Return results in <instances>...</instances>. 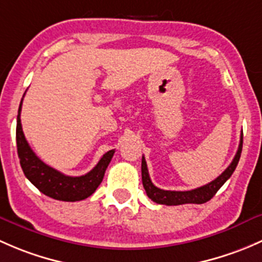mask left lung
<instances>
[{
  "instance_id": "8db88e82",
  "label": "left lung",
  "mask_w": 262,
  "mask_h": 262,
  "mask_svg": "<svg viewBox=\"0 0 262 262\" xmlns=\"http://www.w3.org/2000/svg\"><path fill=\"white\" fill-rule=\"evenodd\" d=\"M242 142H244V134H241L238 150H237L233 160H232L230 166H228V168L226 169L220 177L215 178L213 182L203 185V187L196 188V189L185 190V191L164 190V189H160V188L155 187L150 179L146 161H145V158L142 156V161H141L142 184H144L145 191H146L147 196H149L151 201L155 202V203L165 204V206H179V204H187V203L203 204L206 203V202L211 201L213 196H214V194L220 190V188L222 187V185L230 179L231 175L233 174L234 169H236L237 164H238L239 156H241Z\"/></svg>"
}]
</instances>
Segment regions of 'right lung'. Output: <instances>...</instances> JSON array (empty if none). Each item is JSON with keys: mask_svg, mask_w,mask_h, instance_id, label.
I'll return each mask as SVG.
<instances>
[{"mask_svg": "<svg viewBox=\"0 0 262 262\" xmlns=\"http://www.w3.org/2000/svg\"><path fill=\"white\" fill-rule=\"evenodd\" d=\"M23 99L18 107L17 125H16V144L20 159V165L24 174L29 180L45 195L56 201L75 202L88 198L96 191L98 185L103 180L104 171L111 163L115 150H110L104 154L96 166L90 172L82 177H68L55 170L51 166L42 163L31 147L29 146L23 132L20 113Z\"/></svg>", "mask_w": 262, "mask_h": 262, "instance_id": "add662e5", "label": "right lung"}]
</instances>
